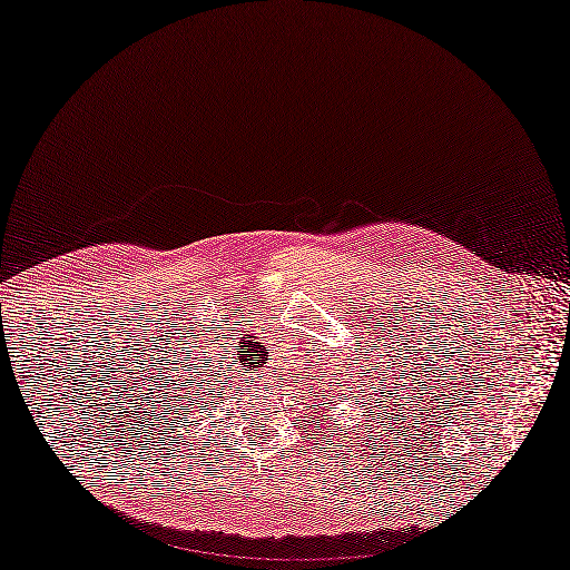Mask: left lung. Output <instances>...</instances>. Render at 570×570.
Listing matches in <instances>:
<instances>
[{"label":"left lung","mask_w":570,"mask_h":570,"mask_svg":"<svg viewBox=\"0 0 570 570\" xmlns=\"http://www.w3.org/2000/svg\"><path fill=\"white\" fill-rule=\"evenodd\" d=\"M376 372L380 373V376L376 377L379 379V386H386V379H389V373H386V371H371V373H373V376H375ZM391 376H394V373H391ZM361 384H363V386H366V381H363V379H361ZM371 386H373V381H371ZM361 391H363V389H358V394H361ZM315 394H321V391H315ZM379 394H384V389H379ZM311 396H313V391H311ZM366 396H368V394H366ZM389 401H391V396H389ZM373 404L384 406V401H381V399H373ZM373 404L368 406V414H371V416H373V414H376V412H373ZM313 406H321V409H323V401H321V399H313ZM328 412H331V409H328ZM384 414H386V412H384ZM328 416H331V414H328ZM366 422H368V419H366Z\"/></svg>","instance_id":"left-lung-1"}]
</instances>
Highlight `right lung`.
<instances>
[{"label": "right lung", "instance_id": "1", "mask_svg": "<svg viewBox=\"0 0 570 570\" xmlns=\"http://www.w3.org/2000/svg\"><path fill=\"white\" fill-rule=\"evenodd\" d=\"M217 379H222V373H217ZM189 381L191 384L181 389V394H186L184 399H191V401H186V404L191 406V412H199V416L204 414V409H209L212 412V404H217V399H222V389L217 381H214V371L212 368L197 371V376Z\"/></svg>", "mask_w": 570, "mask_h": 570}]
</instances>
